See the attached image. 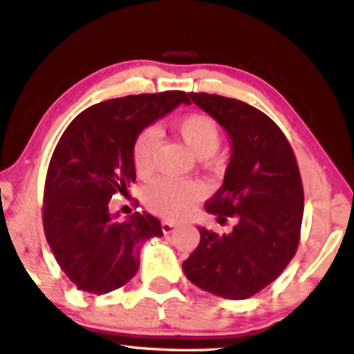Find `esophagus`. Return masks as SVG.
I'll use <instances>...</instances> for the list:
<instances>
[{
	"label": "esophagus",
	"instance_id": "1",
	"mask_svg": "<svg viewBox=\"0 0 354 354\" xmlns=\"http://www.w3.org/2000/svg\"><path fill=\"white\" fill-rule=\"evenodd\" d=\"M174 229H176V223H174V222H169V221H163L162 222L163 234H171Z\"/></svg>",
	"mask_w": 354,
	"mask_h": 354
}]
</instances>
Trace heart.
I'll list each match as a JSON object with an SVG mask.
<instances>
[{
  "label": "heart",
  "instance_id": "1",
  "mask_svg": "<svg viewBox=\"0 0 354 354\" xmlns=\"http://www.w3.org/2000/svg\"><path fill=\"white\" fill-rule=\"evenodd\" d=\"M174 131L201 160H207L221 149L222 131L212 118L205 114H187L174 120ZM160 144L156 127H145L137 133L132 145V162L137 174L147 178L155 169V155ZM205 194L198 181L158 178L145 187L147 207L168 221H181L194 212Z\"/></svg>",
  "mask_w": 354,
  "mask_h": 354
}]
</instances>
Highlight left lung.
<instances>
[{
  "instance_id": "left-lung-1",
  "label": "left lung",
  "mask_w": 354,
  "mask_h": 354,
  "mask_svg": "<svg viewBox=\"0 0 354 354\" xmlns=\"http://www.w3.org/2000/svg\"><path fill=\"white\" fill-rule=\"evenodd\" d=\"M191 101L222 125L232 156L223 185L205 203L218 223L236 217L230 234L199 227L201 241L183 263L192 284L240 301L271 284L297 252L304 189L296 156L281 129L247 102L207 93Z\"/></svg>"
}]
</instances>
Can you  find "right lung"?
<instances>
[{"instance_id":"add662e5","label":"right lung","mask_w":354,"mask_h":354,"mask_svg":"<svg viewBox=\"0 0 354 354\" xmlns=\"http://www.w3.org/2000/svg\"><path fill=\"white\" fill-rule=\"evenodd\" d=\"M189 93L115 97L84 109L71 120L53 150L44 189V230L58 266L78 289L107 294L127 284L140 265V247L162 236V223L133 212L111 214L109 201L127 196L136 181L132 145L137 133Z\"/></svg>"}]
</instances>
